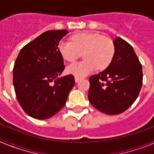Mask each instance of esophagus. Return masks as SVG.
<instances>
[{"mask_svg":"<svg viewBox=\"0 0 154 154\" xmlns=\"http://www.w3.org/2000/svg\"><path fill=\"white\" fill-rule=\"evenodd\" d=\"M82 79V78H80V77H75V82H79L80 81V80Z\"/></svg>","mask_w":154,"mask_h":154,"instance_id":"1","label":"esophagus"}]
</instances>
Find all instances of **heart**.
<instances>
[{
    "mask_svg": "<svg viewBox=\"0 0 154 154\" xmlns=\"http://www.w3.org/2000/svg\"><path fill=\"white\" fill-rule=\"evenodd\" d=\"M61 56L69 62H74L82 53L84 60L69 65L66 71L75 76H85L97 70L106 69L113 59L115 46L111 39L101 35L82 32L74 35L72 42L62 41L58 44Z\"/></svg>",
    "mask_w": 154,
    "mask_h": 154,
    "instance_id": "b5f03b06",
    "label": "heart"
}]
</instances>
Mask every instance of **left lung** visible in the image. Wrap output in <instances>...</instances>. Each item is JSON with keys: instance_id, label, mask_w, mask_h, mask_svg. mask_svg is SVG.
Masks as SVG:
<instances>
[{"instance_id": "8db88e82", "label": "left lung", "mask_w": 154, "mask_h": 154, "mask_svg": "<svg viewBox=\"0 0 154 154\" xmlns=\"http://www.w3.org/2000/svg\"><path fill=\"white\" fill-rule=\"evenodd\" d=\"M115 55L104 71L89 77L88 98L94 107L108 115H117L133 104L143 84L142 65L133 47L118 37Z\"/></svg>"}]
</instances>
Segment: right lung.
<instances>
[{"label": "right lung", "mask_w": 154, "mask_h": 154, "mask_svg": "<svg viewBox=\"0 0 154 154\" xmlns=\"http://www.w3.org/2000/svg\"><path fill=\"white\" fill-rule=\"evenodd\" d=\"M67 30L48 31L21 48L13 69V84L19 104L31 117L45 119L65 106L75 85L65 69L58 44Z\"/></svg>", "instance_id": "add662e5"}]
</instances>
